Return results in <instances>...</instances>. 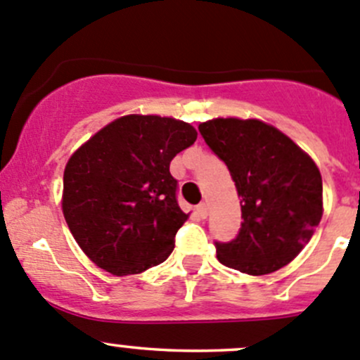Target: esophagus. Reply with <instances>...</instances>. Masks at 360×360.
I'll use <instances>...</instances> for the list:
<instances>
[{
	"label": "esophagus",
	"mask_w": 360,
	"mask_h": 360,
	"mask_svg": "<svg viewBox=\"0 0 360 360\" xmlns=\"http://www.w3.org/2000/svg\"><path fill=\"white\" fill-rule=\"evenodd\" d=\"M197 214L202 217V219H205L207 214H209V209H207V203H200V205H197Z\"/></svg>",
	"instance_id": "esophagus-1"
}]
</instances>
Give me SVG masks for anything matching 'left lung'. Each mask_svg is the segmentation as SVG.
<instances>
[{"instance_id":"1","label":"left lung","mask_w":360,"mask_h":360,"mask_svg":"<svg viewBox=\"0 0 360 360\" xmlns=\"http://www.w3.org/2000/svg\"><path fill=\"white\" fill-rule=\"evenodd\" d=\"M198 130L226 163L242 200L240 231L216 244L217 259L248 275L281 270L321 223V170L291 137L257 118H212Z\"/></svg>"}]
</instances>
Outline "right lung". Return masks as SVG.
Segmentation results:
<instances>
[{
	"label": "right lung",
	"mask_w": 360,
	"mask_h": 360,
	"mask_svg": "<svg viewBox=\"0 0 360 360\" xmlns=\"http://www.w3.org/2000/svg\"><path fill=\"white\" fill-rule=\"evenodd\" d=\"M197 136L183 120L125 115L69 157L63 214L92 263L123 277L169 257L177 230L190 217L177 205L169 167Z\"/></svg>",
	"instance_id": "1"
}]
</instances>
